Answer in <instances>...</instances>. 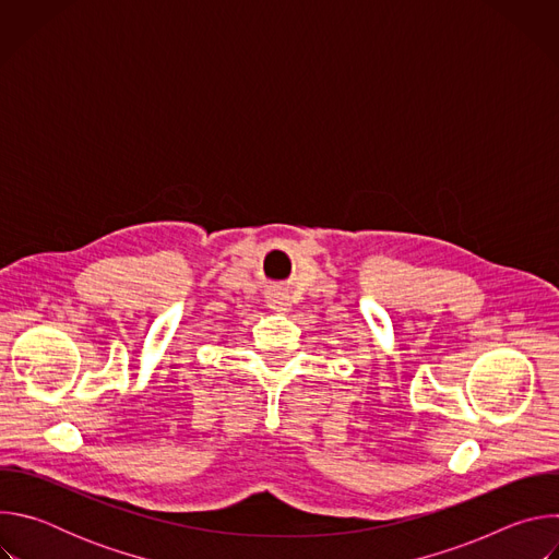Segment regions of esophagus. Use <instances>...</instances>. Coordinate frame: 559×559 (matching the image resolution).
<instances>
[{
  "label": "esophagus",
  "instance_id": "esophagus-1",
  "mask_svg": "<svg viewBox=\"0 0 559 559\" xmlns=\"http://www.w3.org/2000/svg\"><path fill=\"white\" fill-rule=\"evenodd\" d=\"M267 305L276 311H287L289 309V296L283 292H270L267 294Z\"/></svg>",
  "mask_w": 559,
  "mask_h": 559
}]
</instances>
